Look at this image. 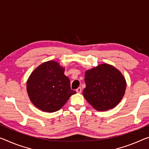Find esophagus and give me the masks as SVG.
Segmentation results:
<instances>
[{
	"instance_id": "34e87169",
	"label": "esophagus",
	"mask_w": 149,
	"mask_h": 149,
	"mask_svg": "<svg viewBox=\"0 0 149 149\" xmlns=\"http://www.w3.org/2000/svg\"><path fill=\"white\" fill-rule=\"evenodd\" d=\"M76 91H77V93H81V91H82V88L81 87H79V88L77 89Z\"/></svg>"
}]
</instances>
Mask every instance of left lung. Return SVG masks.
<instances>
[{"label":"left lung","instance_id":"8db88e82","mask_svg":"<svg viewBox=\"0 0 149 149\" xmlns=\"http://www.w3.org/2000/svg\"><path fill=\"white\" fill-rule=\"evenodd\" d=\"M84 81V97L99 111L114 108L124 97L127 87L125 78L120 70L107 63L86 70Z\"/></svg>","mask_w":149,"mask_h":149}]
</instances>
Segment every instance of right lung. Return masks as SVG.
Masks as SVG:
<instances>
[{
	"instance_id": "1",
	"label": "right lung",
	"mask_w": 149,
	"mask_h": 149,
	"mask_svg": "<svg viewBox=\"0 0 149 149\" xmlns=\"http://www.w3.org/2000/svg\"><path fill=\"white\" fill-rule=\"evenodd\" d=\"M65 68L55 61L45 62L31 72L26 82L29 97L43 112L60 110L76 91L71 90L70 80L65 75Z\"/></svg>"
}]
</instances>
